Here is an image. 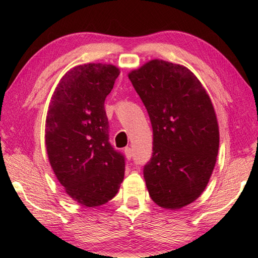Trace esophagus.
Masks as SVG:
<instances>
[{
  "label": "esophagus",
  "mask_w": 258,
  "mask_h": 258,
  "mask_svg": "<svg viewBox=\"0 0 258 258\" xmlns=\"http://www.w3.org/2000/svg\"><path fill=\"white\" fill-rule=\"evenodd\" d=\"M124 151H125L126 158H127V159H131V158H132V156H133V152H132V149H131L130 147H126Z\"/></svg>",
  "instance_id": "obj_1"
}]
</instances>
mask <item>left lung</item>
<instances>
[{"instance_id": "8db88e82", "label": "left lung", "mask_w": 258, "mask_h": 258, "mask_svg": "<svg viewBox=\"0 0 258 258\" xmlns=\"http://www.w3.org/2000/svg\"><path fill=\"white\" fill-rule=\"evenodd\" d=\"M128 78L149 115L152 157L143 168L151 199L176 209L195 202L212 175L220 145L215 111L189 69L151 60Z\"/></svg>"}]
</instances>
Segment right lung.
I'll use <instances>...</instances> for the list:
<instances>
[{"label": "right lung", "mask_w": 258, "mask_h": 258, "mask_svg": "<svg viewBox=\"0 0 258 258\" xmlns=\"http://www.w3.org/2000/svg\"><path fill=\"white\" fill-rule=\"evenodd\" d=\"M119 69L89 63L71 69L52 95L45 145L56 178L71 197L87 207L115 197L124 180L125 157L109 142L104 100Z\"/></svg>", "instance_id": "right-lung-1"}]
</instances>
